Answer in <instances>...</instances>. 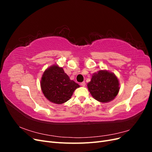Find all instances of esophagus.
Here are the masks:
<instances>
[{
  "instance_id": "1",
  "label": "esophagus",
  "mask_w": 152,
  "mask_h": 152,
  "mask_svg": "<svg viewBox=\"0 0 152 152\" xmlns=\"http://www.w3.org/2000/svg\"><path fill=\"white\" fill-rule=\"evenodd\" d=\"M80 84L81 86L84 87V86H86V82H81V83H80Z\"/></svg>"
}]
</instances>
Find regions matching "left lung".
<instances>
[{
    "instance_id": "left-lung-1",
    "label": "left lung",
    "mask_w": 152,
    "mask_h": 152,
    "mask_svg": "<svg viewBox=\"0 0 152 152\" xmlns=\"http://www.w3.org/2000/svg\"><path fill=\"white\" fill-rule=\"evenodd\" d=\"M87 87L93 97L102 103L113 100L119 91V83L117 77L106 70H100L94 73Z\"/></svg>"
}]
</instances>
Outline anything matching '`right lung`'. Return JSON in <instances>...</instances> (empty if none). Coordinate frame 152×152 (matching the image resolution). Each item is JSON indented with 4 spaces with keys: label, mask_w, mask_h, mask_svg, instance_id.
Returning <instances> with one entry per match:
<instances>
[{
    "label": "right lung",
    "mask_w": 152,
    "mask_h": 152,
    "mask_svg": "<svg viewBox=\"0 0 152 152\" xmlns=\"http://www.w3.org/2000/svg\"><path fill=\"white\" fill-rule=\"evenodd\" d=\"M41 89L50 102L62 104L70 99L80 86L71 80L63 68L53 65L45 70L41 79Z\"/></svg>",
    "instance_id": "1"
}]
</instances>
